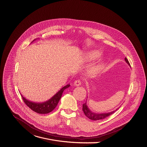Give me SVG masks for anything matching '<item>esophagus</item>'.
<instances>
[{"label": "esophagus", "instance_id": "obj_1", "mask_svg": "<svg viewBox=\"0 0 147 147\" xmlns=\"http://www.w3.org/2000/svg\"><path fill=\"white\" fill-rule=\"evenodd\" d=\"M81 84H82V82H81L80 80H76L74 83V85L75 86H79L81 85Z\"/></svg>", "mask_w": 147, "mask_h": 147}]
</instances>
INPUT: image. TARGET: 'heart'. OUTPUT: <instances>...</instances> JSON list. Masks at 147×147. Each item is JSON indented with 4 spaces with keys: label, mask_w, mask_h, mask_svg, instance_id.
Instances as JSON below:
<instances>
[{
    "label": "heart",
    "mask_w": 147,
    "mask_h": 147,
    "mask_svg": "<svg viewBox=\"0 0 147 147\" xmlns=\"http://www.w3.org/2000/svg\"><path fill=\"white\" fill-rule=\"evenodd\" d=\"M102 55V52L97 49H94L86 52L83 56V60L85 63L94 61L100 58ZM102 63L98 64L91 67L89 70L88 74L91 76H94L98 74L101 69Z\"/></svg>",
    "instance_id": "1"
}]
</instances>
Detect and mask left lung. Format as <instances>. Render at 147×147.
Returning <instances> with one entry per match:
<instances>
[{"label":"left lung","instance_id":"8db88e82","mask_svg":"<svg viewBox=\"0 0 147 147\" xmlns=\"http://www.w3.org/2000/svg\"><path fill=\"white\" fill-rule=\"evenodd\" d=\"M125 61L129 65V66H130V64H129L128 60H127V59L126 57L125 58ZM118 109V108L117 109H116L115 110H114L113 111H111V112H109V113L98 114V113H94V112H92L89 109V108L88 107V106L87 105V102H86V103L83 104V111L84 114L86 115V116L87 118H88L89 119H90L91 120H99V119H104L106 117L110 116L112 114H113Z\"/></svg>","mask_w":147,"mask_h":147}]
</instances>
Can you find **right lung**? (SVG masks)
Masks as SVG:
<instances>
[{
    "instance_id": "1",
    "label": "right lung",
    "mask_w": 147,
    "mask_h": 147,
    "mask_svg": "<svg viewBox=\"0 0 147 147\" xmlns=\"http://www.w3.org/2000/svg\"><path fill=\"white\" fill-rule=\"evenodd\" d=\"M36 39H34L32 42H34ZM70 86V84H67L64 87H62L57 93L53 96L49 100L42 102H36L33 101H31L28 99L24 98L22 95V97L23 98V100L25 102V104L27 105L29 107L34 111V112L38 113V114H47L50 112H51L53 110H54L56 106L57 105L59 100H60L62 94L65 89L69 88Z\"/></svg>"
}]
</instances>
